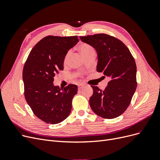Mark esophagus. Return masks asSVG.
I'll use <instances>...</instances> for the list:
<instances>
[{
	"instance_id": "obj_1",
	"label": "esophagus",
	"mask_w": 160,
	"mask_h": 160,
	"mask_svg": "<svg viewBox=\"0 0 160 160\" xmlns=\"http://www.w3.org/2000/svg\"><path fill=\"white\" fill-rule=\"evenodd\" d=\"M84 87V85H83V84H79V85H78V89H82Z\"/></svg>"
}]
</instances>
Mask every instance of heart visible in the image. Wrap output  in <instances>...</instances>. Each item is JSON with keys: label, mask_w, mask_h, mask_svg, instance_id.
<instances>
[{"label": "heart", "mask_w": 160, "mask_h": 160, "mask_svg": "<svg viewBox=\"0 0 160 160\" xmlns=\"http://www.w3.org/2000/svg\"><path fill=\"white\" fill-rule=\"evenodd\" d=\"M78 49L83 57L90 55L91 53L95 52V49H93V47H91V45H89L88 44H86V43H81V44H80L79 45ZM69 54H70V51L67 52V53L65 57V59H64L65 62H66L67 59H68Z\"/></svg>", "instance_id": "obj_1"}]
</instances>
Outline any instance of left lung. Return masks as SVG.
Wrapping results in <instances>:
<instances>
[{"instance_id":"8db88e82","label":"left lung","mask_w":160,"mask_h":160,"mask_svg":"<svg viewBox=\"0 0 160 160\" xmlns=\"http://www.w3.org/2000/svg\"><path fill=\"white\" fill-rule=\"evenodd\" d=\"M93 47L98 54L97 71L109 79L103 91L91 86L93 94L89 105L93 112L105 119H113L127 109L136 89L137 67L123 42L105 34L79 37Z\"/></svg>"}]
</instances>
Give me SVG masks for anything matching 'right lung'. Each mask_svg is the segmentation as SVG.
<instances>
[{
  "instance_id": "right-lung-1",
  "label": "right lung",
  "mask_w": 160,
  "mask_h": 160,
  "mask_svg": "<svg viewBox=\"0 0 160 160\" xmlns=\"http://www.w3.org/2000/svg\"><path fill=\"white\" fill-rule=\"evenodd\" d=\"M79 41L77 36L45 37L32 48L25 62V99L34 114L45 123H59L71 113L77 86L70 84L62 89L53 81L55 75L63 70L67 52Z\"/></svg>"
}]
</instances>
